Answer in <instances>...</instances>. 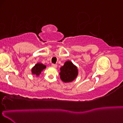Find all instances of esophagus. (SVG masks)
<instances>
[{"label": "esophagus", "instance_id": "34e87169", "mask_svg": "<svg viewBox=\"0 0 123 123\" xmlns=\"http://www.w3.org/2000/svg\"><path fill=\"white\" fill-rule=\"evenodd\" d=\"M52 67L54 68H56L57 67V65L56 64H52Z\"/></svg>", "mask_w": 123, "mask_h": 123}]
</instances>
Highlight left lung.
<instances>
[{
  "instance_id": "obj_1",
  "label": "left lung",
  "mask_w": 123,
  "mask_h": 123,
  "mask_svg": "<svg viewBox=\"0 0 123 123\" xmlns=\"http://www.w3.org/2000/svg\"><path fill=\"white\" fill-rule=\"evenodd\" d=\"M60 79L66 83L74 81L77 78L79 73L78 67L70 60L65 62L64 66L60 67Z\"/></svg>"
}]
</instances>
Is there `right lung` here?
<instances>
[{
	"instance_id": "add662e5",
	"label": "right lung",
	"mask_w": 123,
	"mask_h": 123,
	"mask_svg": "<svg viewBox=\"0 0 123 123\" xmlns=\"http://www.w3.org/2000/svg\"><path fill=\"white\" fill-rule=\"evenodd\" d=\"M46 68V66L42 64L41 63H37L32 68L31 73L33 75H36L37 77H39L41 72Z\"/></svg>"
}]
</instances>
